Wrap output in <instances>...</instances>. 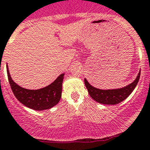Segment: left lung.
Instances as JSON below:
<instances>
[{
	"instance_id": "obj_1",
	"label": "left lung",
	"mask_w": 150,
	"mask_h": 150,
	"mask_svg": "<svg viewBox=\"0 0 150 150\" xmlns=\"http://www.w3.org/2000/svg\"><path fill=\"white\" fill-rule=\"evenodd\" d=\"M141 70L138 72L137 78L132 83L124 87L114 89H100L92 86L87 80L84 78V83L89 96L98 103L102 104L115 105L121 103L125 100L135 89L139 81Z\"/></svg>"
}]
</instances>
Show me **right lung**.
<instances>
[{
	"instance_id": "right-lung-1",
	"label": "right lung",
	"mask_w": 150,
	"mask_h": 150,
	"mask_svg": "<svg viewBox=\"0 0 150 150\" xmlns=\"http://www.w3.org/2000/svg\"><path fill=\"white\" fill-rule=\"evenodd\" d=\"M8 79L13 94L22 104L34 110H45L58 104L61 98L62 83L64 73L60 75L55 81L46 87L39 89H27L13 81L6 65Z\"/></svg>"
}]
</instances>
